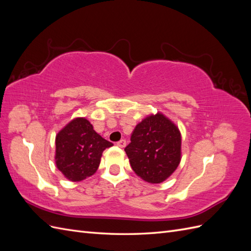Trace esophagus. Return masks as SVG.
Wrapping results in <instances>:
<instances>
[{"mask_svg": "<svg viewBox=\"0 0 251 251\" xmlns=\"http://www.w3.org/2000/svg\"><path fill=\"white\" fill-rule=\"evenodd\" d=\"M116 144H117V146H118L119 148H125V147L126 146V141L123 139V140H120V141H118V142H117Z\"/></svg>", "mask_w": 251, "mask_h": 251, "instance_id": "34e87169", "label": "esophagus"}]
</instances>
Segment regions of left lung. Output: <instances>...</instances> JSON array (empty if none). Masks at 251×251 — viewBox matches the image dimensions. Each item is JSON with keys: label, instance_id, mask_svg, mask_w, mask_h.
<instances>
[{"label": "left lung", "instance_id": "8db88e82", "mask_svg": "<svg viewBox=\"0 0 251 251\" xmlns=\"http://www.w3.org/2000/svg\"><path fill=\"white\" fill-rule=\"evenodd\" d=\"M135 174L149 183H161L181 161V133L164 114H151L135 126L125 149Z\"/></svg>", "mask_w": 251, "mask_h": 251}]
</instances>
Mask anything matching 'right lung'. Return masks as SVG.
<instances>
[{
	"label": "right lung",
	"instance_id": "1",
	"mask_svg": "<svg viewBox=\"0 0 251 251\" xmlns=\"http://www.w3.org/2000/svg\"><path fill=\"white\" fill-rule=\"evenodd\" d=\"M113 146L97 134L85 117L68 123L55 137V164L70 181L79 182L94 175L102 151Z\"/></svg>",
	"mask_w": 251,
	"mask_h": 251
}]
</instances>
